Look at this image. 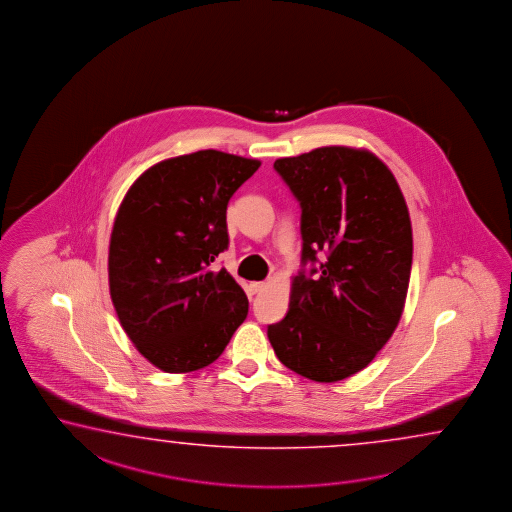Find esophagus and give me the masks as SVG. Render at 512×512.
Segmentation results:
<instances>
[{"mask_svg":"<svg viewBox=\"0 0 512 512\" xmlns=\"http://www.w3.org/2000/svg\"><path fill=\"white\" fill-rule=\"evenodd\" d=\"M264 288H266V282H251L250 284L251 293L262 292Z\"/></svg>","mask_w":512,"mask_h":512,"instance_id":"obj_1","label":"esophagus"}]
</instances>
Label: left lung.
<instances>
[{
    "label": "left lung",
    "instance_id": "1",
    "mask_svg": "<svg viewBox=\"0 0 512 512\" xmlns=\"http://www.w3.org/2000/svg\"><path fill=\"white\" fill-rule=\"evenodd\" d=\"M301 204V262L290 308L268 326L282 365L319 383L354 376L392 337L407 299L412 226L392 171L346 146L275 160Z\"/></svg>",
    "mask_w": 512,
    "mask_h": 512
}]
</instances>
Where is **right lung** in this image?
<instances>
[{
  "label": "right lung",
  "mask_w": 512,
  "mask_h": 512,
  "mask_svg": "<svg viewBox=\"0 0 512 512\" xmlns=\"http://www.w3.org/2000/svg\"><path fill=\"white\" fill-rule=\"evenodd\" d=\"M261 162L215 149L149 167L122 200L109 242V292L151 365H211L248 315V297L211 262L228 250L226 209Z\"/></svg>",
  "instance_id": "add662e5"
}]
</instances>
